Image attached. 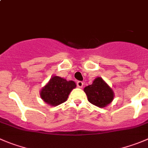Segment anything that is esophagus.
<instances>
[{
	"instance_id": "esophagus-1",
	"label": "esophagus",
	"mask_w": 148,
	"mask_h": 148,
	"mask_svg": "<svg viewBox=\"0 0 148 148\" xmlns=\"http://www.w3.org/2000/svg\"><path fill=\"white\" fill-rule=\"evenodd\" d=\"M77 86H78V88H82L83 86H84V83H83L82 81H78V82H77Z\"/></svg>"
}]
</instances>
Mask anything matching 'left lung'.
I'll use <instances>...</instances> for the list:
<instances>
[{
  "label": "left lung",
  "instance_id": "1",
  "mask_svg": "<svg viewBox=\"0 0 148 148\" xmlns=\"http://www.w3.org/2000/svg\"><path fill=\"white\" fill-rule=\"evenodd\" d=\"M88 102L99 108H104L110 103L114 95L112 89L101 78H97L91 85L84 88Z\"/></svg>",
  "mask_w": 148,
  "mask_h": 148
}]
</instances>
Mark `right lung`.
<instances>
[{"label": "right lung", "instance_id": "right-lung-1", "mask_svg": "<svg viewBox=\"0 0 148 148\" xmlns=\"http://www.w3.org/2000/svg\"><path fill=\"white\" fill-rule=\"evenodd\" d=\"M75 87L74 81L54 76L40 91V97L49 105L57 106L67 100L70 91Z\"/></svg>", "mask_w": 148, "mask_h": 148}]
</instances>
